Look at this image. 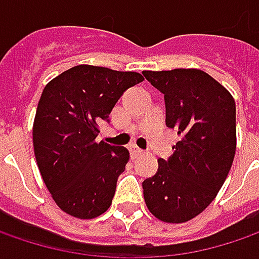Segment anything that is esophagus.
<instances>
[{
	"mask_svg": "<svg viewBox=\"0 0 259 259\" xmlns=\"http://www.w3.org/2000/svg\"><path fill=\"white\" fill-rule=\"evenodd\" d=\"M130 151H131V154L135 155V157H137V155H140V154H143V153H144V151H143L141 148H138L137 145H131V147H130Z\"/></svg>",
	"mask_w": 259,
	"mask_h": 259,
	"instance_id": "34e87169",
	"label": "esophagus"
}]
</instances>
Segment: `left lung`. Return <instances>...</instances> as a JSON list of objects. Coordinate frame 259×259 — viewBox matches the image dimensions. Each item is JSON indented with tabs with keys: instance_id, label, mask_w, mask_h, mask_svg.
I'll list each match as a JSON object with an SVG mask.
<instances>
[{
	"instance_id": "1",
	"label": "left lung",
	"mask_w": 259,
	"mask_h": 259,
	"mask_svg": "<svg viewBox=\"0 0 259 259\" xmlns=\"http://www.w3.org/2000/svg\"><path fill=\"white\" fill-rule=\"evenodd\" d=\"M164 95L165 125L182 137L158 170L143 182L147 207L163 222L182 224L212 203L236 150V108L212 76L197 69L144 70Z\"/></svg>"
}]
</instances>
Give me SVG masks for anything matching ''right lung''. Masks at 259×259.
Returning <instances> with one entry per match:
<instances>
[{
    "label": "right lung",
    "instance_id": "right-lung-1",
    "mask_svg": "<svg viewBox=\"0 0 259 259\" xmlns=\"http://www.w3.org/2000/svg\"><path fill=\"white\" fill-rule=\"evenodd\" d=\"M143 80L137 72L79 65L43 89L33 126L35 160L66 213L92 219L112 203L130 153L125 147L98 143V122H109L118 99Z\"/></svg>",
    "mask_w": 259,
    "mask_h": 259
}]
</instances>
